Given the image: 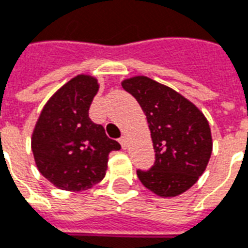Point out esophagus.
I'll use <instances>...</instances> for the list:
<instances>
[{"label": "esophagus", "mask_w": 248, "mask_h": 248, "mask_svg": "<svg viewBox=\"0 0 248 248\" xmlns=\"http://www.w3.org/2000/svg\"><path fill=\"white\" fill-rule=\"evenodd\" d=\"M119 142L122 145L123 149H126V145H128V140H126L125 136H122L120 139H119Z\"/></svg>", "instance_id": "34e87169"}]
</instances>
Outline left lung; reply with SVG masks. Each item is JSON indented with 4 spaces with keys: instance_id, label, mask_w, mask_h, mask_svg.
Returning <instances> with one entry per match:
<instances>
[{
    "instance_id": "8db88e82",
    "label": "left lung",
    "mask_w": 248,
    "mask_h": 248,
    "mask_svg": "<svg viewBox=\"0 0 248 248\" xmlns=\"http://www.w3.org/2000/svg\"><path fill=\"white\" fill-rule=\"evenodd\" d=\"M148 119L155 162L137 170L145 187L161 197H174L192 187L205 171L213 142L204 113L182 94L145 76L122 82Z\"/></svg>"
}]
</instances>
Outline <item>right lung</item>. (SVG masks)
Instances as JSON below:
<instances>
[{"instance_id": "add662e5", "label": "right lung", "mask_w": 248, "mask_h": 248, "mask_svg": "<svg viewBox=\"0 0 248 248\" xmlns=\"http://www.w3.org/2000/svg\"><path fill=\"white\" fill-rule=\"evenodd\" d=\"M98 90L96 78H72L49 98L33 128L31 149L38 170L60 189L78 192L99 183L108 154L122 148L89 117Z\"/></svg>"}]
</instances>
